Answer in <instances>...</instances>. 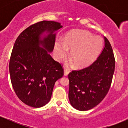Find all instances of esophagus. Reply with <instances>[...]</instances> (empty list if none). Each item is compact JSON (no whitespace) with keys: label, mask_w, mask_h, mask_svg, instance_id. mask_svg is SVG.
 <instances>
[{"label":"esophagus","mask_w":128,"mask_h":128,"mask_svg":"<svg viewBox=\"0 0 128 128\" xmlns=\"http://www.w3.org/2000/svg\"><path fill=\"white\" fill-rule=\"evenodd\" d=\"M69 71L68 70H67V69H64V76H67L68 74H69Z\"/></svg>","instance_id":"1"}]
</instances>
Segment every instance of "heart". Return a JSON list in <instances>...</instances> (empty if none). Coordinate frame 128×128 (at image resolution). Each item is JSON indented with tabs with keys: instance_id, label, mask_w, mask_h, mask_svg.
<instances>
[{
	"instance_id": "b5f03b06",
	"label": "heart",
	"mask_w": 128,
	"mask_h": 128,
	"mask_svg": "<svg viewBox=\"0 0 128 128\" xmlns=\"http://www.w3.org/2000/svg\"><path fill=\"white\" fill-rule=\"evenodd\" d=\"M102 48L103 41L100 36H94L86 31L75 30L66 34L64 41H56L54 52L57 60H61L68 55L70 49V58L76 66L83 68L95 60Z\"/></svg>"
}]
</instances>
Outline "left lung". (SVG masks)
Instances as JSON below:
<instances>
[{
  "instance_id": "1",
  "label": "left lung",
  "mask_w": 128,
  "mask_h": 128,
  "mask_svg": "<svg viewBox=\"0 0 128 128\" xmlns=\"http://www.w3.org/2000/svg\"><path fill=\"white\" fill-rule=\"evenodd\" d=\"M104 41V49L95 62L68 75L69 101L77 110L87 111L96 106L110 88L115 60L109 41L106 37Z\"/></svg>"
}]
</instances>
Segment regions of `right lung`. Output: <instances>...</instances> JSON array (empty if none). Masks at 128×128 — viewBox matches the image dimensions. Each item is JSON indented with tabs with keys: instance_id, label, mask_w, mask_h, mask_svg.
<instances>
[{
	"instance_id": "add662e5",
	"label": "right lung",
	"mask_w": 128,
	"mask_h": 128,
	"mask_svg": "<svg viewBox=\"0 0 128 128\" xmlns=\"http://www.w3.org/2000/svg\"><path fill=\"white\" fill-rule=\"evenodd\" d=\"M60 23L42 21L30 26L15 41L9 62L12 84L24 104L40 108L51 100L55 82L64 75L50 55Z\"/></svg>"
}]
</instances>
